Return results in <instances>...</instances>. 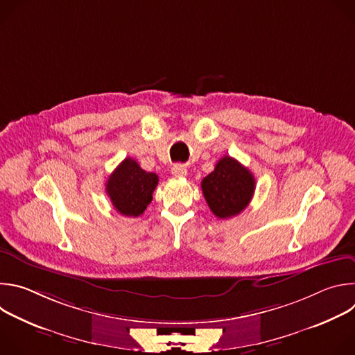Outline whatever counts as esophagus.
<instances>
[{
  "label": "esophagus",
  "mask_w": 355,
  "mask_h": 355,
  "mask_svg": "<svg viewBox=\"0 0 355 355\" xmlns=\"http://www.w3.org/2000/svg\"><path fill=\"white\" fill-rule=\"evenodd\" d=\"M187 173H188V170H187V167H185L184 164H175V166H173V168H171V174H173L174 177H177V178L185 177Z\"/></svg>",
  "instance_id": "esophagus-1"
}]
</instances>
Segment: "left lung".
Returning <instances> with one entry per match:
<instances>
[{"label": "left lung", "mask_w": 355, "mask_h": 355, "mask_svg": "<svg viewBox=\"0 0 355 355\" xmlns=\"http://www.w3.org/2000/svg\"><path fill=\"white\" fill-rule=\"evenodd\" d=\"M207 204L219 219L239 215L250 204L256 180L233 157H222L215 170L200 182Z\"/></svg>", "instance_id": "8db88e82"}]
</instances>
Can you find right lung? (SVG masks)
<instances>
[{
    "mask_svg": "<svg viewBox=\"0 0 355 355\" xmlns=\"http://www.w3.org/2000/svg\"><path fill=\"white\" fill-rule=\"evenodd\" d=\"M157 184V174L144 171L136 160L128 157L110 175L105 189L121 215L137 218L153 199Z\"/></svg>",
    "mask_w": 355,
    "mask_h": 355,
    "instance_id": "right-lung-1",
    "label": "right lung"
}]
</instances>
